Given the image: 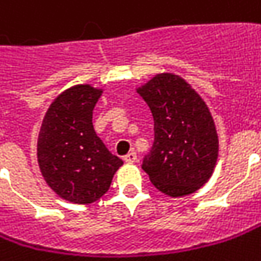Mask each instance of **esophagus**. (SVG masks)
<instances>
[{
	"instance_id": "34e87169",
	"label": "esophagus",
	"mask_w": 261,
	"mask_h": 261,
	"mask_svg": "<svg viewBox=\"0 0 261 261\" xmlns=\"http://www.w3.org/2000/svg\"><path fill=\"white\" fill-rule=\"evenodd\" d=\"M124 161L127 162V164H133V162L137 161V153L136 152H128L125 156H124Z\"/></svg>"
}]
</instances>
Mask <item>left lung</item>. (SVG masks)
I'll return each mask as SVG.
<instances>
[{
    "label": "left lung",
    "mask_w": 261,
    "mask_h": 261,
    "mask_svg": "<svg viewBox=\"0 0 261 261\" xmlns=\"http://www.w3.org/2000/svg\"><path fill=\"white\" fill-rule=\"evenodd\" d=\"M153 116V145L142 168L165 195L185 196L198 191L213 174L219 139L205 101L177 75H156L142 88Z\"/></svg>",
    "instance_id": "obj_1"
}]
</instances>
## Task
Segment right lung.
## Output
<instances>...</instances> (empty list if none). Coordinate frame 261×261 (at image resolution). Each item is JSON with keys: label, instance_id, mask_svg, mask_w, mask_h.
<instances>
[{"label": "right lung", "instance_id": "obj_1", "mask_svg": "<svg viewBox=\"0 0 261 261\" xmlns=\"http://www.w3.org/2000/svg\"><path fill=\"white\" fill-rule=\"evenodd\" d=\"M101 90L75 85L54 100L38 137V164L47 185L73 204H91L109 191L124 164L112 155L93 127Z\"/></svg>", "mask_w": 261, "mask_h": 261}]
</instances>
